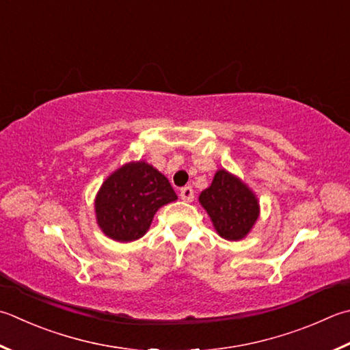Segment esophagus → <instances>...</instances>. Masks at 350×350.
<instances>
[{
	"label": "esophagus",
	"instance_id": "obj_1",
	"mask_svg": "<svg viewBox=\"0 0 350 350\" xmlns=\"http://www.w3.org/2000/svg\"><path fill=\"white\" fill-rule=\"evenodd\" d=\"M180 196H181V200H183V201H186V202H192V201H193V198H195L193 189L190 187V186L183 187V189L180 190Z\"/></svg>",
	"mask_w": 350,
	"mask_h": 350
}]
</instances>
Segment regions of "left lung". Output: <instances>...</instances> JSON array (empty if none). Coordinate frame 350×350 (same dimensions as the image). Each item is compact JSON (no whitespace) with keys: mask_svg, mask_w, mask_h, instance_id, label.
I'll use <instances>...</instances> for the list:
<instances>
[{"mask_svg":"<svg viewBox=\"0 0 350 350\" xmlns=\"http://www.w3.org/2000/svg\"><path fill=\"white\" fill-rule=\"evenodd\" d=\"M213 227L227 241L245 237L259 217V201L245 183L226 169H219L210 187L200 195Z\"/></svg>","mask_w":350,"mask_h":350,"instance_id":"obj_1","label":"left lung"}]
</instances>
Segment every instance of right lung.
I'll use <instances>...</instances> for the list:
<instances>
[{"instance_id": "obj_1", "label": "right lung", "mask_w": 350, "mask_h": 350, "mask_svg": "<svg viewBox=\"0 0 350 350\" xmlns=\"http://www.w3.org/2000/svg\"><path fill=\"white\" fill-rule=\"evenodd\" d=\"M178 200L166 176L146 161L123 164L103 181L94 208L102 232L117 242L146 234L157 210Z\"/></svg>"}]
</instances>
